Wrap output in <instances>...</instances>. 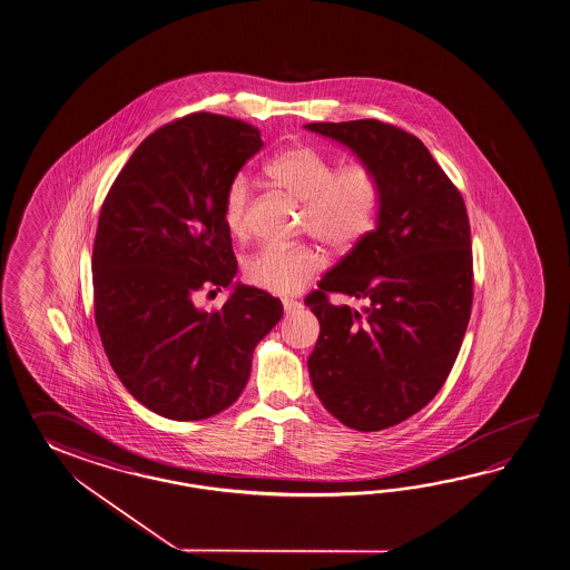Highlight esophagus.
Returning a JSON list of instances; mask_svg holds the SVG:
<instances>
[{"instance_id":"obj_1","label":"esophagus","mask_w":570,"mask_h":570,"mask_svg":"<svg viewBox=\"0 0 570 570\" xmlns=\"http://www.w3.org/2000/svg\"><path fill=\"white\" fill-rule=\"evenodd\" d=\"M282 304H284V313L286 314L296 313V311L301 308V303H298V301H291V298L282 301Z\"/></svg>"}]
</instances>
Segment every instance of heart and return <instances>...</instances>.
Returning <instances> with one entry per match:
<instances>
[{
	"instance_id": "heart-1",
	"label": "heart",
	"mask_w": 570,
	"mask_h": 570,
	"mask_svg": "<svg viewBox=\"0 0 570 570\" xmlns=\"http://www.w3.org/2000/svg\"><path fill=\"white\" fill-rule=\"evenodd\" d=\"M269 183L303 203V232L333 252L347 254L372 235L384 207V185L372 164L337 163L313 146H291L267 160ZM252 185L233 176L223 195V222L233 237L249 232ZM325 266V257L311 245H267L245 262V278L262 291L292 294Z\"/></svg>"
}]
</instances>
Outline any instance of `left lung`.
Instances as JSON below:
<instances>
[{
    "instance_id": "1",
    "label": "left lung",
    "mask_w": 570,
    "mask_h": 570,
    "mask_svg": "<svg viewBox=\"0 0 570 570\" xmlns=\"http://www.w3.org/2000/svg\"><path fill=\"white\" fill-rule=\"evenodd\" d=\"M372 164L384 185L377 227L306 296L321 323L308 373L323 406L373 432L414 416L453 370L473 304L465 200L404 129L377 119L306 124ZM345 293L357 312L331 304Z\"/></svg>"
}]
</instances>
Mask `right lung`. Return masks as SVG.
Returning <instances> with one entry per match:
<instances>
[{
    "mask_svg": "<svg viewBox=\"0 0 570 570\" xmlns=\"http://www.w3.org/2000/svg\"><path fill=\"white\" fill-rule=\"evenodd\" d=\"M262 146L242 119L190 114L141 141L105 197L95 323L119 382L164 419L205 420L232 406L254 348L284 313L279 298L244 284L219 311L197 306L198 292L217 294L237 274L223 195Z\"/></svg>",
    "mask_w": 570,
    "mask_h": 570,
    "instance_id": "add662e5",
    "label": "right lung"
}]
</instances>
